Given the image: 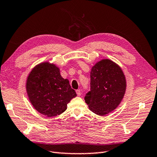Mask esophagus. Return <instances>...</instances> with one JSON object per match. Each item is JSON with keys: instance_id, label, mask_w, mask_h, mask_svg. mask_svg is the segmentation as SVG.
<instances>
[{"instance_id": "1", "label": "esophagus", "mask_w": 157, "mask_h": 157, "mask_svg": "<svg viewBox=\"0 0 157 157\" xmlns=\"http://www.w3.org/2000/svg\"><path fill=\"white\" fill-rule=\"evenodd\" d=\"M76 93H77L78 96H80V94H81V93H80V90H76Z\"/></svg>"}]
</instances>
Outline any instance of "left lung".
<instances>
[{"label": "left lung", "instance_id": "8db88e82", "mask_svg": "<svg viewBox=\"0 0 157 157\" xmlns=\"http://www.w3.org/2000/svg\"><path fill=\"white\" fill-rule=\"evenodd\" d=\"M126 80L121 67L109 59L95 64L90 71V91L84 97L91 111L104 116L119 105L126 92Z\"/></svg>", "mask_w": 157, "mask_h": 157}]
</instances>
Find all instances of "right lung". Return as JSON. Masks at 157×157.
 Returning a JSON list of instances; mask_svg holds the SVG:
<instances>
[{"label": "right lung", "mask_w": 157, "mask_h": 157, "mask_svg": "<svg viewBox=\"0 0 157 157\" xmlns=\"http://www.w3.org/2000/svg\"><path fill=\"white\" fill-rule=\"evenodd\" d=\"M26 91L33 107L48 117L63 113L77 96L69 80L61 77L59 68L49 61L33 68L27 78Z\"/></svg>", "instance_id": "right-lung-1"}]
</instances>
